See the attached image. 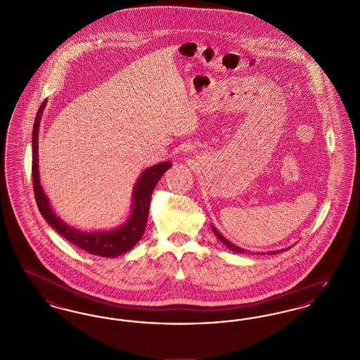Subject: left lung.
I'll use <instances>...</instances> for the list:
<instances>
[{
  "mask_svg": "<svg viewBox=\"0 0 360 360\" xmlns=\"http://www.w3.org/2000/svg\"><path fill=\"white\" fill-rule=\"evenodd\" d=\"M213 232L216 233V236L220 239V241H223L224 244L231 250V251H233V252H238V254H245V250H243V248H240V247H238V245H235V244H232L231 241H228V240L225 239L224 238L223 235L213 226ZM282 251H285V250H281V251H273V252H270V254H273V255H275V254H279V252H282Z\"/></svg>",
  "mask_w": 360,
  "mask_h": 360,
  "instance_id": "8db88e82",
  "label": "left lung"
}]
</instances>
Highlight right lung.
Listing matches in <instances>:
<instances>
[{
	"instance_id": "obj_1",
	"label": "right lung",
	"mask_w": 360,
	"mask_h": 360,
	"mask_svg": "<svg viewBox=\"0 0 360 360\" xmlns=\"http://www.w3.org/2000/svg\"><path fill=\"white\" fill-rule=\"evenodd\" d=\"M47 101L41 103L37 110L34 119V131H32V179H34V200L41 216L52 228L62 235L71 244L85 250L86 252L103 257H119L121 254L128 252L136 245L137 241L141 239L150 210V201L156 184L162 178V175L172 167L170 162H163L155 165L150 169H146L140 178L137 179L136 186L134 188V204L132 213L127 223L121 225L115 231L106 232H81L72 226H69L62 221L52 210L47 195L44 194L40 178H39V155H37V141H39V127L40 119L43 115V109Z\"/></svg>"
}]
</instances>
